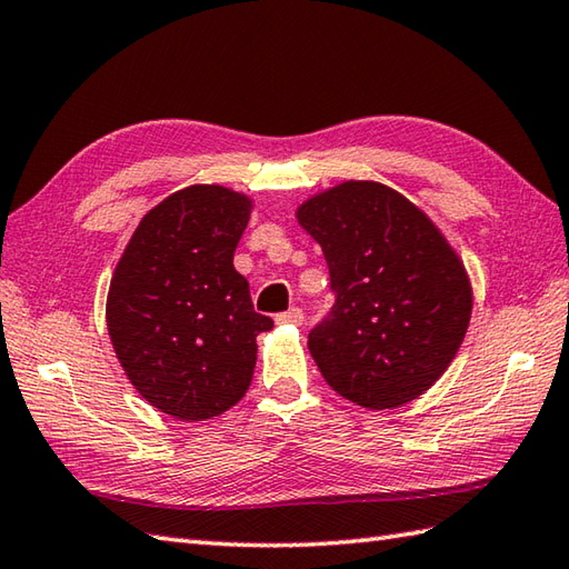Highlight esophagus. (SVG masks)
Returning a JSON list of instances; mask_svg holds the SVG:
<instances>
[{"label":"esophagus","mask_w":569,"mask_h":569,"mask_svg":"<svg viewBox=\"0 0 569 569\" xmlns=\"http://www.w3.org/2000/svg\"><path fill=\"white\" fill-rule=\"evenodd\" d=\"M276 322H283V325H300L303 322V310L300 308H291L286 312H278L276 316Z\"/></svg>","instance_id":"1"}]
</instances>
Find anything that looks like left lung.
<instances>
[{
  "label": "left lung",
  "instance_id": "left-lung-1",
  "mask_svg": "<svg viewBox=\"0 0 569 569\" xmlns=\"http://www.w3.org/2000/svg\"><path fill=\"white\" fill-rule=\"evenodd\" d=\"M335 303L308 335L332 389L361 408L413 401L450 367L471 318L462 261L401 192L349 180L298 210Z\"/></svg>",
  "mask_w": 569,
  "mask_h": 569
}]
</instances>
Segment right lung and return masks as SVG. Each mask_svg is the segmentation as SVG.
I'll return each instance as SVG.
<instances>
[{
    "label": "right lung",
    "instance_id": "add662e5",
    "mask_svg": "<svg viewBox=\"0 0 569 569\" xmlns=\"http://www.w3.org/2000/svg\"><path fill=\"white\" fill-rule=\"evenodd\" d=\"M249 208L220 186L173 192L143 217L112 276L114 352L137 391L173 418L232 408L251 383L257 335L273 328L232 263Z\"/></svg>",
    "mask_w": 569,
    "mask_h": 569
}]
</instances>
